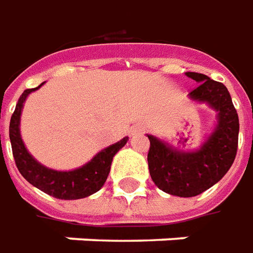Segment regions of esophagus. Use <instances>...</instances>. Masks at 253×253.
Instances as JSON below:
<instances>
[{"mask_svg": "<svg viewBox=\"0 0 253 253\" xmlns=\"http://www.w3.org/2000/svg\"><path fill=\"white\" fill-rule=\"evenodd\" d=\"M144 130L143 125H136V126H133L132 129H130V136H136L139 133H142Z\"/></svg>", "mask_w": 253, "mask_h": 253, "instance_id": "34e87169", "label": "esophagus"}]
</instances>
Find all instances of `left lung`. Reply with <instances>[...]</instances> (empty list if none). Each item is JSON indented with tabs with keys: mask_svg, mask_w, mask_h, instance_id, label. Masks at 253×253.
Here are the masks:
<instances>
[{
	"mask_svg": "<svg viewBox=\"0 0 253 253\" xmlns=\"http://www.w3.org/2000/svg\"><path fill=\"white\" fill-rule=\"evenodd\" d=\"M198 85L190 99L207 103L217 113L213 132L196 151L176 150L147 135L150 176L160 190L177 197H194L222 179L234 163L238 147V114L227 88L200 73H186Z\"/></svg>",
	"mask_w": 253,
	"mask_h": 253,
	"instance_id": "left-lung-1",
	"label": "left lung"
}]
</instances>
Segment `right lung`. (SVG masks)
<instances>
[{"instance_id": "1", "label": "right lung", "mask_w": 253, "mask_h": 253, "mask_svg": "<svg viewBox=\"0 0 253 253\" xmlns=\"http://www.w3.org/2000/svg\"><path fill=\"white\" fill-rule=\"evenodd\" d=\"M41 85H43V83ZM41 85L33 89L24 90L22 96L19 97L16 109L10 117L9 139L17 169L22 173V176L34 187L55 198L59 200L85 198L103 187L104 182L109 176L113 157L116 156L117 151H120V149L125 146V143L128 142V137H124L120 142L99 151L89 163L77 169L55 170L43 167L42 164L34 160V157L27 151L20 136V114H22L23 103L31 92L38 89Z\"/></svg>"}]
</instances>
